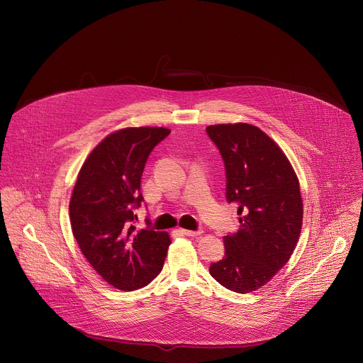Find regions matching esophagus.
Listing matches in <instances>:
<instances>
[{
  "label": "esophagus",
  "instance_id": "1",
  "mask_svg": "<svg viewBox=\"0 0 363 363\" xmlns=\"http://www.w3.org/2000/svg\"><path fill=\"white\" fill-rule=\"evenodd\" d=\"M182 233L184 235H187V237H194V238H197V237H200L203 234L201 231H190V230H182Z\"/></svg>",
  "mask_w": 363,
  "mask_h": 363
}]
</instances>
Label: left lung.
<instances>
[{"label": "left lung", "mask_w": 363, "mask_h": 363, "mask_svg": "<svg viewBox=\"0 0 363 363\" xmlns=\"http://www.w3.org/2000/svg\"><path fill=\"white\" fill-rule=\"evenodd\" d=\"M207 133L227 172V200L238 206L241 228L225 235V257L211 276L237 293H250L289 262L300 238L303 199L298 177L281 147L260 128L217 123Z\"/></svg>", "instance_id": "obj_1"}]
</instances>
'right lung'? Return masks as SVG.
Returning a JSON list of instances; mask_svg holds the SVG:
<instances>
[{
	"mask_svg": "<svg viewBox=\"0 0 363 363\" xmlns=\"http://www.w3.org/2000/svg\"><path fill=\"white\" fill-rule=\"evenodd\" d=\"M169 133L163 126H129L107 135L84 160L72 193V231L84 257L123 291L150 283L172 243L167 233L132 225L147 156Z\"/></svg>",
	"mask_w": 363,
	"mask_h": 363,
	"instance_id": "obj_1",
	"label": "right lung"
}]
</instances>
